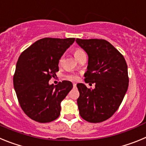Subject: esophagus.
Returning <instances> with one entry per match:
<instances>
[{
    "label": "esophagus",
    "mask_w": 146,
    "mask_h": 146,
    "mask_svg": "<svg viewBox=\"0 0 146 146\" xmlns=\"http://www.w3.org/2000/svg\"><path fill=\"white\" fill-rule=\"evenodd\" d=\"M76 86H77V84H76V83H73V86H74V87H76Z\"/></svg>",
    "instance_id": "34e87169"
}]
</instances>
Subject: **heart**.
I'll use <instances>...</instances> for the list:
<instances>
[{"mask_svg": "<svg viewBox=\"0 0 146 146\" xmlns=\"http://www.w3.org/2000/svg\"><path fill=\"white\" fill-rule=\"evenodd\" d=\"M83 54H85L84 51L80 48L75 49L74 51V57H75L77 59L79 58V57H80L81 55H83ZM68 78H69V80H72V81H75L78 79V76L75 75V74H72V75L69 76V77H68Z\"/></svg>", "mask_w": 146, "mask_h": 146, "instance_id": "1", "label": "heart"}]
</instances>
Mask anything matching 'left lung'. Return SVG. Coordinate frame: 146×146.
I'll return each mask as SVG.
<instances>
[{"mask_svg": "<svg viewBox=\"0 0 146 146\" xmlns=\"http://www.w3.org/2000/svg\"><path fill=\"white\" fill-rule=\"evenodd\" d=\"M76 42L88 56L85 82L96 84L94 89L83 83L77 85L80 115L91 123L102 122L115 113L127 91V64L123 55L106 40L77 38Z\"/></svg>", "mask_w": 146, "mask_h": 146, "instance_id": "1", "label": "left lung"}]
</instances>
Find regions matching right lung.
I'll return each mask as SVG.
<instances>
[{"label": "right lung", "mask_w": 146, "mask_h": 146, "mask_svg": "<svg viewBox=\"0 0 146 146\" xmlns=\"http://www.w3.org/2000/svg\"><path fill=\"white\" fill-rule=\"evenodd\" d=\"M74 38H44L23 51L18 58L13 78L20 107L29 118L47 123L58 118L60 103L73 88L70 81L58 85L49 80L58 71V63Z\"/></svg>", "instance_id": "add662e5"}]
</instances>
